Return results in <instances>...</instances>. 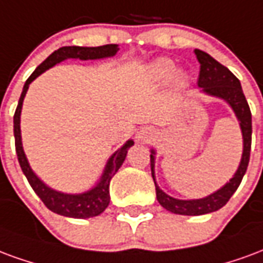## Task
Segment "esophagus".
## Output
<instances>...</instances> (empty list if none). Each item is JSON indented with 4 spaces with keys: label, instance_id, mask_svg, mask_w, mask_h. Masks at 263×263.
<instances>
[{
    "label": "esophagus",
    "instance_id": "obj_1",
    "mask_svg": "<svg viewBox=\"0 0 263 263\" xmlns=\"http://www.w3.org/2000/svg\"><path fill=\"white\" fill-rule=\"evenodd\" d=\"M154 137L155 133L151 127H141V129L137 132V134H136V139H137L139 143H150Z\"/></svg>",
    "mask_w": 263,
    "mask_h": 263
}]
</instances>
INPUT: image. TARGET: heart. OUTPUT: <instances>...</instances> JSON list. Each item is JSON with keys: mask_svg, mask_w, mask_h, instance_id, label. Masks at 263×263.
I'll list each match as a JSON object with an SVG mask.
<instances>
[{"mask_svg": "<svg viewBox=\"0 0 263 263\" xmlns=\"http://www.w3.org/2000/svg\"><path fill=\"white\" fill-rule=\"evenodd\" d=\"M175 72V64L174 61L166 59V57H161L157 59L155 61L151 63V66L148 67V77H150L151 81L154 82H164L166 80H170ZM183 77L179 72L175 74V81L182 82Z\"/></svg>", "mask_w": 263, "mask_h": 263, "instance_id": "1", "label": "heart"}]
</instances>
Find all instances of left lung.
I'll list each match as a JSON object with an SVG mask.
<instances>
[{
	"label": "left lung",
	"instance_id": "1",
	"mask_svg": "<svg viewBox=\"0 0 263 263\" xmlns=\"http://www.w3.org/2000/svg\"><path fill=\"white\" fill-rule=\"evenodd\" d=\"M195 54L197 57V61L200 63V72H199L197 85H199V88H202V92L208 93L210 97L220 98L231 106L239 122L244 148H242V157H241L238 170L234 174L233 178L223 187H220L217 192L212 193L206 197H202V199H192V200L175 199V197L166 195L164 191H161L160 186L155 182L154 176L155 151L151 150V175H153L155 183L157 200L168 212L182 214V216L208 214V213L216 212L218 209H221L226 203L229 202L230 197L233 196L234 192L237 191V187L239 186V183H241L245 172H247V168H248L251 154V136H252L251 110L238 78L234 76L227 67L220 64L217 60H214L208 53L196 49Z\"/></svg>",
	"mask_w": 263,
	"mask_h": 263
}]
</instances>
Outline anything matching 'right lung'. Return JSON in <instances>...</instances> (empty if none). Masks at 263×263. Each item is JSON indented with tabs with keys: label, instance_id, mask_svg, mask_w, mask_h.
Here are the masks:
<instances>
[{
	"label": "right lung",
	"instance_id": "obj_1",
	"mask_svg": "<svg viewBox=\"0 0 263 263\" xmlns=\"http://www.w3.org/2000/svg\"><path fill=\"white\" fill-rule=\"evenodd\" d=\"M119 50L118 45H105L98 47H80V46H64L59 50L53 51L36 70L32 72V76L26 80L19 98L18 106L13 115V136H15V150L18 155L19 165L22 168V172L26 176V179L30 183V186L34 193L42 199L46 208L53 213H57L60 216L72 218H89L99 216L101 213L108 208L109 200V185L113 175L118 172V170L123 164L124 158L127 155V150L134 144L133 140H127L118 151H115L112 157L109 158L105 166L101 179L95 186L84 193H63L57 192L46 185L45 182L36 175L29 162L26 160L24 147H22V137H21V112H22V103H24L25 95L28 92L30 82L36 80L40 74H43L46 70H49L57 63L67 60V59H80V60H98V59H106L113 57Z\"/></svg>",
	"mask_w": 263,
	"mask_h": 263
}]
</instances>
